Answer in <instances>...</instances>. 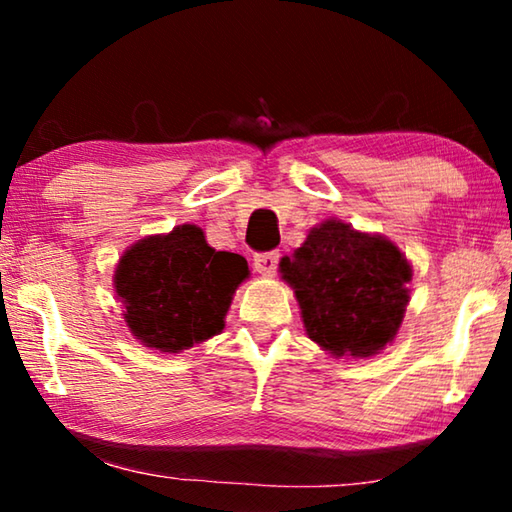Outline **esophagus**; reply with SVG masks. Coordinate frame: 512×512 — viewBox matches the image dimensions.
I'll use <instances>...</instances> for the list:
<instances>
[{"mask_svg": "<svg viewBox=\"0 0 512 512\" xmlns=\"http://www.w3.org/2000/svg\"><path fill=\"white\" fill-rule=\"evenodd\" d=\"M277 264H280V253H277V250H268V253H257L253 257L255 271L262 273V275H273L277 271Z\"/></svg>", "mask_w": 512, "mask_h": 512, "instance_id": "obj_1", "label": "esophagus"}]
</instances>
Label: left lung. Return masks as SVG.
<instances>
[{"label":"left lung","instance_id":"obj_1","mask_svg":"<svg viewBox=\"0 0 512 512\" xmlns=\"http://www.w3.org/2000/svg\"><path fill=\"white\" fill-rule=\"evenodd\" d=\"M311 341L336 357H370L395 339L411 266L397 246L329 219L280 262Z\"/></svg>","mask_w":512,"mask_h":512}]
</instances>
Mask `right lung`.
Wrapping results in <instances>:
<instances>
[{
	"mask_svg": "<svg viewBox=\"0 0 512 512\" xmlns=\"http://www.w3.org/2000/svg\"><path fill=\"white\" fill-rule=\"evenodd\" d=\"M246 259L207 246L196 225L142 239L119 259L115 289L126 323L146 348L180 352L223 329Z\"/></svg>",
	"mask_w": 512,
	"mask_h": 512,
	"instance_id": "add662e5",
	"label": "right lung"
}]
</instances>
